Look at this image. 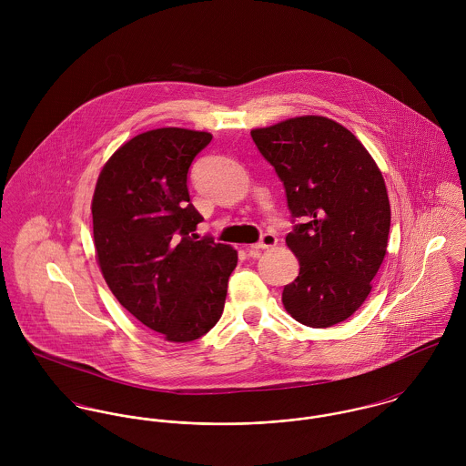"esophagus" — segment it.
Wrapping results in <instances>:
<instances>
[{
  "label": "esophagus",
  "mask_w": 466,
  "mask_h": 466,
  "mask_svg": "<svg viewBox=\"0 0 466 466\" xmlns=\"http://www.w3.org/2000/svg\"><path fill=\"white\" fill-rule=\"evenodd\" d=\"M276 242H278L276 235H272V233H264V235H262V238H260V242L253 244V246H251L249 249H251V251H260V249H268V248H274V246H276Z\"/></svg>",
  "instance_id": "obj_1"
}]
</instances>
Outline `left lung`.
<instances>
[{
	"label": "left lung",
	"instance_id": "1",
	"mask_svg": "<svg viewBox=\"0 0 466 466\" xmlns=\"http://www.w3.org/2000/svg\"><path fill=\"white\" fill-rule=\"evenodd\" d=\"M251 137L283 183L294 222L285 242L299 274L281 301L305 327H333L364 303L386 257L384 177L364 145L325 116L290 118Z\"/></svg>",
	"mask_w": 466,
	"mask_h": 466
}]
</instances>
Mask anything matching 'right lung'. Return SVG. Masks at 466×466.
I'll return each instance as SVG.
<instances>
[{
	"label": "right lung",
	"mask_w": 466,
	"mask_h": 466,
	"mask_svg": "<svg viewBox=\"0 0 466 466\" xmlns=\"http://www.w3.org/2000/svg\"><path fill=\"white\" fill-rule=\"evenodd\" d=\"M211 134L163 127L134 136L102 168L93 204L100 270L137 321L172 342L209 332L222 316L237 251L199 238L188 170Z\"/></svg>",
	"instance_id": "obj_1"
}]
</instances>
